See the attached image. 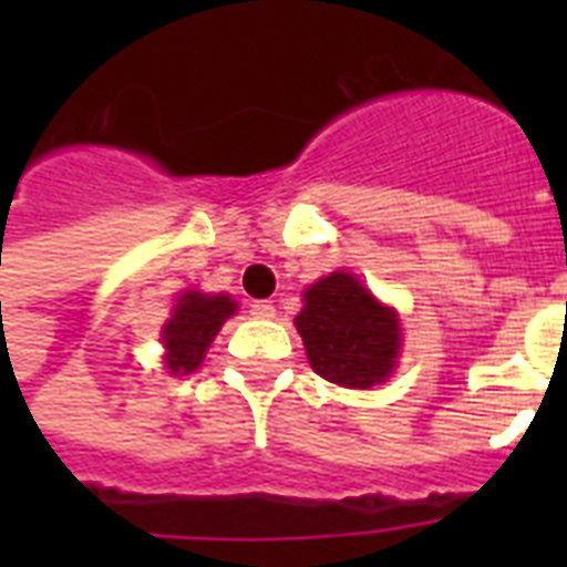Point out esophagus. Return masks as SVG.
I'll return each instance as SVG.
<instances>
[{"mask_svg":"<svg viewBox=\"0 0 567 567\" xmlns=\"http://www.w3.org/2000/svg\"><path fill=\"white\" fill-rule=\"evenodd\" d=\"M249 315H252V318L270 320L276 315V306L270 300H252L249 302Z\"/></svg>","mask_w":567,"mask_h":567,"instance_id":"1","label":"esophagus"}]
</instances>
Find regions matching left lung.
<instances>
[{
  "mask_svg": "<svg viewBox=\"0 0 567 567\" xmlns=\"http://www.w3.org/2000/svg\"><path fill=\"white\" fill-rule=\"evenodd\" d=\"M293 323L315 373L336 385H379L400 353L394 311L385 309L355 276L341 270L311 285L306 309Z\"/></svg>",
  "mask_w": 567,
  "mask_h": 567,
  "instance_id": "1",
  "label": "left lung"
}]
</instances>
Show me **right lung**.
<instances>
[{"label":"right lung","mask_w":567,"mask_h":567,"mask_svg":"<svg viewBox=\"0 0 567 567\" xmlns=\"http://www.w3.org/2000/svg\"><path fill=\"white\" fill-rule=\"evenodd\" d=\"M235 302L229 297H205V293H185L176 309H173V318L167 320L164 327V347H167V355H164V364L171 368L173 373H190L199 368L205 350L214 341V336L220 332L223 320L235 315Z\"/></svg>","instance_id":"add662e5"}]
</instances>
